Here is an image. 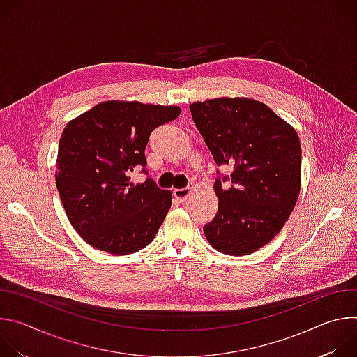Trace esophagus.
<instances>
[{"mask_svg": "<svg viewBox=\"0 0 357 357\" xmlns=\"http://www.w3.org/2000/svg\"><path fill=\"white\" fill-rule=\"evenodd\" d=\"M190 193V188H182V189H174V196L175 199H178L179 202H185L186 197Z\"/></svg>", "mask_w": 357, "mask_h": 357, "instance_id": "obj_1", "label": "esophagus"}]
</instances>
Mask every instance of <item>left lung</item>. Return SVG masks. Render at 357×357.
Returning a JSON list of instances; mask_svg holds the SVG:
<instances>
[{"instance_id":"8db88e82","label":"left lung","mask_w":357,"mask_h":357,"mask_svg":"<svg viewBox=\"0 0 357 357\" xmlns=\"http://www.w3.org/2000/svg\"><path fill=\"white\" fill-rule=\"evenodd\" d=\"M219 171V209L203 226L211 245L245 256L270 243L288 220L301 188V144L295 130L252 98H213L189 106ZM229 182V188L221 185Z\"/></svg>"}]
</instances>
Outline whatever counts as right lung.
Instances as JSON below:
<instances>
[{
    "mask_svg": "<svg viewBox=\"0 0 357 357\" xmlns=\"http://www.w3.org/2000/svg\"><path fill=\"white\" fill-rule=\"evenodd\" d=\"M179 114L175 106L105 101L65 127L56 188L86 243L124 256L154 240L172 195L151 178L134 185L130 175L137 169L148 175L144 151L151 132Z\"/></svg>",
    "mask_w": 357,
    "mask_h": 357,
    "instance_id": "1",
    "label": "right lung"
}]
</instances>
